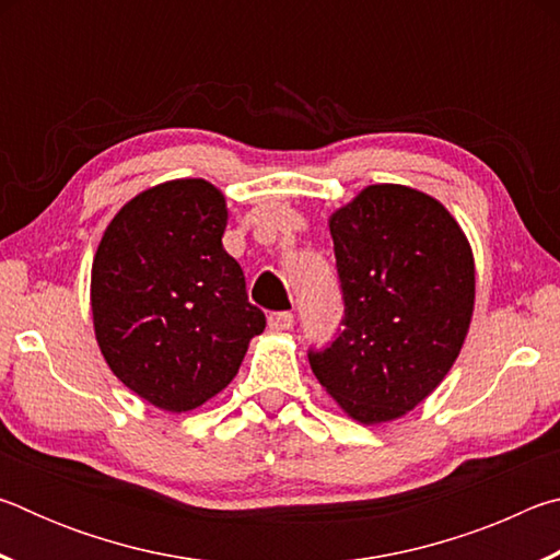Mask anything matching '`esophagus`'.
<instances>
[{
	"mask_svg": "<svg viewBox=\"0 0 560 560\" xmlns=\"http://www.w3.org/2000/svg\"><path fill=\"white\" fill-rule=\"evenodd\" d=\"M291 326H293L291 311H277V314H269V328L271 330H289Z\"/></svg>",
	"mask_w": 560,
	"mask_h": 560,
	"instance_id": "1",
	"label": "esophagus"
}]
</instances>
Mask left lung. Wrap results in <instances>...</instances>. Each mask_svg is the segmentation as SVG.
Returning a JSON list of instances; mask_svg holds the SVG:
<instances>
[{
	"mask_svg": "<svg viewBox=\"0 0 560 560\" xmlns=\"http://www.w3.org/2000/svg\"><path fill=\"white\" fill-rule=\"evenodd\" d=\"M343 330L308 350L326 393L363 424L410 412L457 360L474 311V257L457 220L405 185H371L328 220Z\"/></svg>",
	"mask_w": 560,
	"mask_h": 560,
	"instance_id": "left-lung-1",
	"label": "left lung"
}]
</instances>
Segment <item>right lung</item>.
Returning a JSON list of instances; mask_svg holds the SVG:
<instances>
[{"label":"right lung","mask_w":560,"mask_h":560,"mask_svg":"<svg viewBox=\"0 0 560 560\" xmlns=\"http://www.w3.org/2000/svg\"><path fill=\"white\" fill-rule=\"evenodd\" d=\"M224 195L207 179L145 189L113 217L91 269L101 353L118 381L167 412L210 400L267 318L224 252Z\"/></svg>","instance_id":"add662e5"}]
</instances>
